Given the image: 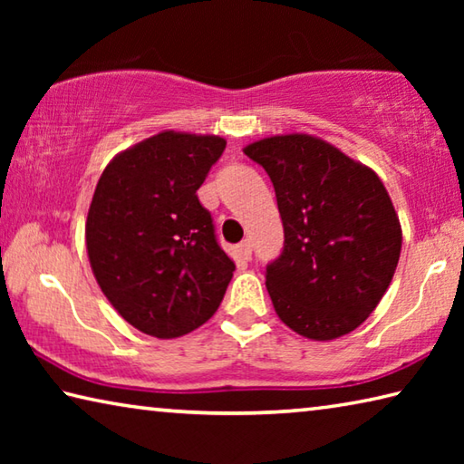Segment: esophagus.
<instances>
[{
	"label": "esophagus",
	"mask_w": 464,
	"mask_h": 464,
	"mask_svg": "<svg viewBox=\"0 0 464 464\" xmlns=\"http://www.w3.org/2000/svg\"><path fill=\"white\" fill-rule=\"evenodd\" d=\"M237 251H239V256L243 257V260H249V257H251V241L243 239L237 246Z\"/></svg>",
	"instance_id": "esophagus-1"
}]
</instances>
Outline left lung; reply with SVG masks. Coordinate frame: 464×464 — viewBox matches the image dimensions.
<instances>
[{
    "mask_svg": "<svg viewBox=\"0 0 464 464\" xmlns=\"http://www.w3.org/2000/svg\"><path fill=\"white\" fill-rule=\"evenodd\" d=\"M276 192L285 249L266 268L274 311L315 342L354 332L381 303L401 225L374 171L327 140L293 132L249 143Z\"/></svg>",
    "mask_w": 464,
    "mask_h": 464,
    "instance_id": "left-lung-1",
    "label": "left lung"
}]
</instances>
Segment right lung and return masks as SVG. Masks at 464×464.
<instances>
[{"label": "right lung", "instance_id": "1", "mask_svg": "<svg viewBox=\"0 0 464 464\" xmlns=\"http://www.w3.org/2000/svg\"><path fill=\"white\" fill-rule=\"evenodd\" d=\"M225 145L163 130L124 149L98 179L85 221L92 272L119 315L147 335L171 340L207 324L233 278L196 194Z\"/></svg>", "mask_w": 464, "mask_h": 464}]
</instances>
